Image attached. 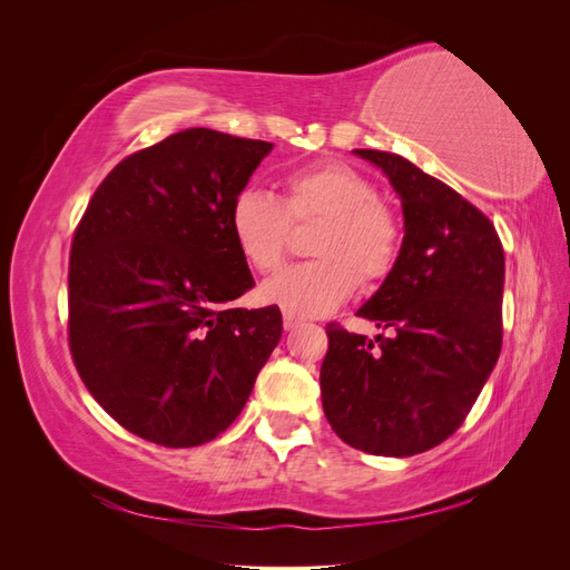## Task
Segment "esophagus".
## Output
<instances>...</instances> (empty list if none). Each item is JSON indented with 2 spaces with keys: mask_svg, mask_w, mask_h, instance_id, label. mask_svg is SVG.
Returning <instances> with one entry per match:
<instances>
[{
  "mask_svg": "<svg viewBox=\"0 0 570 570\" xmlns=\"http://www.w3.org/2000/svg\"><path fill=\"white\" fill-rule=\"evenodd\" d=\"M302 325V318H297V316H292V314H283V327L285 331H295V327H299Z\"/></svg>",
  "mask_w": 570,
  "mask_h": 570,
  "instance_id": "obj_1",
  "label": "esophagus"
}]
</instances>
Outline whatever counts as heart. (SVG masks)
Wrapping results in <instances>:
<instances>
[{"label": "heart", "mask_w": 570, "mask_h": 570, "mask_svg": "<svg viewBox=\"0 0 570 570\" xmlns=\"http://www.w3.org/2000/svg\"><path fill=\"white\" fill-rule=\"evenodd\" d=\"M292 223H321L312 239L314 262L289 266L262 287V297L283 312L312 318L347 302L358 283L377 287L400 264L404 223L377 195L371 178L340 161L289 170L283 202L245 187L230 202L228 228L235 247L258 273H273L289 247Z\"/></svg>", "instance_id": "heart-1"}]
</instances>
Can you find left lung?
Instances as JSON below:
<instances>
[{
    "label": "left lung",
    "mask_w": 570,
    "mask_h": 570,
    "mask_svg": "<svg viewBox=\"0 0 570 570\" xmlns=\"http://www.w3.org/2000/svg\"><path fill=\"white\" fill-rule=\"evenodd\" d=\"M385 170L404 209L400 264L356 316L375 342L327 323L325 419L375 456H413L456 433L502 352L504 249L492 220L400 154L356 149Z\"/></svg>",
    "instance_id": "left-lung-1"
}]
</instances>
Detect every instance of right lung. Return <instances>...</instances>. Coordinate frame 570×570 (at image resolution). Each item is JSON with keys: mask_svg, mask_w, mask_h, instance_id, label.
<instances>
[{"mask_svg": "<svg viewBox=\"0 0 570 570\" xmlns=\"http://www.w3.org/2000/svg\"><path fill=\"white\" fill-rule=\"evenodd\" d=\"M271 149L180 130L116 164L73 233V364L99 406L147 442L218 438L281 340L278 306H233L254 278L228 228L230 202Z\"/></svg>", "mask_w": 570, "mask_h": 570, "instance_id": "obj_1", "label": "right lung"}]
</instances>
